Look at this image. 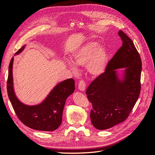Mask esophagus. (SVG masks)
<instances>
[{
	"label": "esophagus",
	"instance_id": "obj_1",
	"mask_svg": "<svg viewBox=\"0 0 155 155\" xmlns=\"http://www.w3.org/2000/svg\"><path fill=\"white\" fill-rule=\"evenodd\" d=\"M86 87V83L85 81L83 80V79H81L78 82V88L81 91H84L85 90Z\"/></svg>",
	"mask_w": 155,
	"mask_h": 155
}]
</instances>
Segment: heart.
<instances>
[{"label":"heart","instance_id":"obj_1","mask_svg":"<svg viewBox=\"0 0 155 155\" xmlns=\"http://www.w3.org/2000/svg\"><path fill=\"white\" fill-rule=\"evenodd\" d=\"M107 55L105 50L97 48L95 43H89L83 46L73 56V63L76 65L86 66L88 73L97 76L104 72L106 66ZM70 67L76 71L74 65L70 64Z\"/></svg>","mask_w":155,"mask_h":155}]
</instances>
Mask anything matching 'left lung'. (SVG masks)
I'll return each mask as SVG.
<instances>
[{
    "label": "left lung",
    "mask_w": 155,
    "mask_h": 155,
    "mask_svg": "<svg viewBox=\"0 0 155 155\" xmlns=\"http://www.w3.org/2000/svg\"><path fill=\"white\" fill-rule=\"evenodd\" d=\"M122 46L108 63L105 72L88 85L86 94L91 103L90 117L99 130L109 129L128 118L141 91L142 60L133 41L125 33H118ZM126 68L122 82L115 69Z\"/></svg>",
    "instance_id": "obj_1"
}]
</instances>
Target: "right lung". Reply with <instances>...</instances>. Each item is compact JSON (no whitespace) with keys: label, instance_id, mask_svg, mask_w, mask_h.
Segmentation results:
<instances>
[{"label":"right lung","instance_id":"1","mask_svg":"<svg viewBox=\"0 0 155 155\" xmlns=\"http://www.w3.org/2000/svg\"><path fill=\"white\" fill-rule=\"evenodd\" d=\"M24 48L25 46L18 50L16 54L21 52ZM13 58L9 64L7 91L18 118L22 124L35 130L53 131L57 129L62 122L63 112L67 98L74 91V80L68 79L59 83L40 105L27 106L18 100L13 91Z\"/></svg>","mask_w":155,"mask_h":155}]
</instances>
